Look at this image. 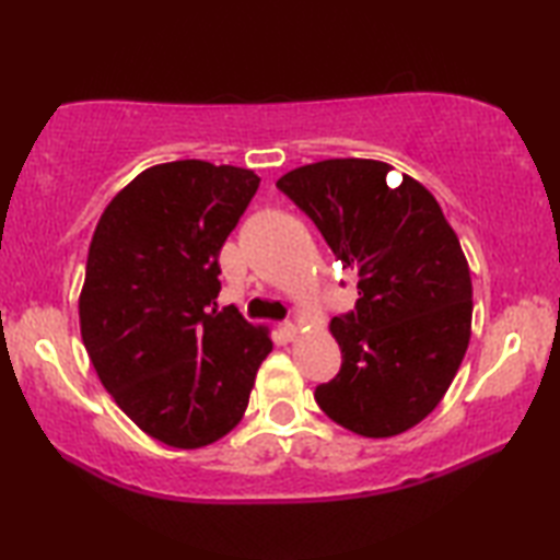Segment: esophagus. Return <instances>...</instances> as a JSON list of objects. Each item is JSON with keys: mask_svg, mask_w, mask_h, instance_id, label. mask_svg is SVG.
<instances>
[{"mask_svg": "<svg viewBox=\"0 0 560 560\" xmlns=\"http://www.w3.org/2000/svg\"><path fill=\"white\" fill-rule=\"evenodd\" d=\"M279 330H281V336L287 338V340H293L299 336V328L291 324V320H283V324H279Z\"/></svg>", "mask_w": 560, "mask_h": 560, "instance_id": "esophagus-1", "label": "esophagus"}]
</instances>
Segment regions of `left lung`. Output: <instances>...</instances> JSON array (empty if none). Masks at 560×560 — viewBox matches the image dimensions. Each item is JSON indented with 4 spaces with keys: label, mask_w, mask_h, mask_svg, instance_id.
I'll return each instance as SVG.
<instances>
[{
    "label": "left lung",
    "mask_w": 560,
    "mask_h": 560,
    "mask_svg": "<svg viewBox=\"0 0 560 560\" xmlns=\"http://www.w3.org/2000/svg\"><path fill=\"white\" fill-rule=\"evenodd\" d=\"M390 170L336 158L277 183L358 273L355 306L330 320L340 371L314 397L330 420L363 438H393L438 407L471 328V279L457 234L417 179L387 185Z\"/></svg>",
    "instance_id": "obj_1"
}]
</instances>
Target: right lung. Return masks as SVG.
<instances>
[{"label": "right lung", "instance_id": "right-lung-1", "mask_svg": "<svg viewBox=\"0 0 560 560\" xmlns=\"http://www.w3.org/2000/svg\"><path fill=\"white\" fill-rule=\"evenodd\" d=\"M257 189L254 170L175 160L132 179L93 232L83 346L120 410L170 447L224 438L271 353L267 330L214 308L222 244Z\"/></svg>", "mask_w": 560, "mask_h": 560}]
</instances>
